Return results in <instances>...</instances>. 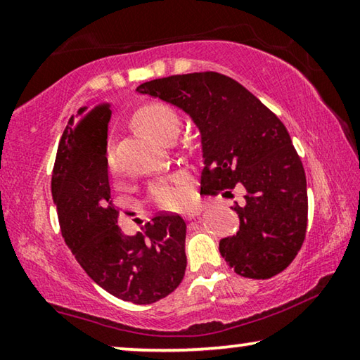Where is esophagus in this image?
Here are the masks:
<instances>
[{
  "label": "esophagus",
  "instance_id": "obj_1",
  "mask_svg": "<svg viewBox=\"0 0 360 360\" xmlns=\"http://www.w3.org/2000/svg\"><path fill=\"white\" fill-rule=\"evenodd\" d=\"M200 208H191V210H187L186 213H184V218L187 219V221H191V219H195V218H198V214H200Z\"/></svg>",
  "mask_w": 360,
  "mask_h": 360
}]
</instances>
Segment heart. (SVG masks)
Segmentation results:
<instances>
[{
    "instance_id": "heart-1",
    "label": "heart",
    "mask_w": 360,
    "mask_h": 360,
    "mask_svg": "<svg viewBox=\"0 0 360 360\" xmlns=\"http://www.w3.org/2000/svg\"><path fill=\"white\" fill-rule=\"evenodd\" d=\"M133 124L144 134L165 142L178 131V113L168 105L152 102L136 110ZM105 167L110 174H115L118 171L112 150L105 152ZM150 195L160 208H176L186 200V189L181 178H171L153 184Z\"/></svg>"
}]
</instances>
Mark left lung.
Returning a JSON list of instances; mask_svg holds the SVG:
<instances>
[{"label": "left lung", "instance_id": "obj_1", "mask_svg": "<svg viewBox=\"0 0 360 360\" xmlns=\"http://www.w3.org/2000/svg\"><path fill=\"white\" fill-rule=\"evenodd\" d=\"M138 91L182 108L200 129V193L245 189L243 207L233 205L240 229L219 242L227 264L248 278L287 269L306 237L307 191L303 163L276 113L218 72L152 79Z\"/></svg>", "mask_w": 360, "mask_h": 360}]
</instances>
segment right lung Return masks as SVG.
Masks as SVG:
<instances>
[{"instance_id":"add662e5","label":"right lung","mask_w":360,"mask_h":360,"mask_svg":"<svg viewBox=\"0 0 360 360\" xmlns=\"http://www.w3.org/2000/svg\"><path fill=\"white\" fill-rule=\"evenodd\" d=\"M110 102L82 107L57 147L51 191L60 232L79 266L117 298L150 304L173 293L184 277L186 222L158 213L136 236H124L105 167Z\"/></svg>"}]
</instances>
